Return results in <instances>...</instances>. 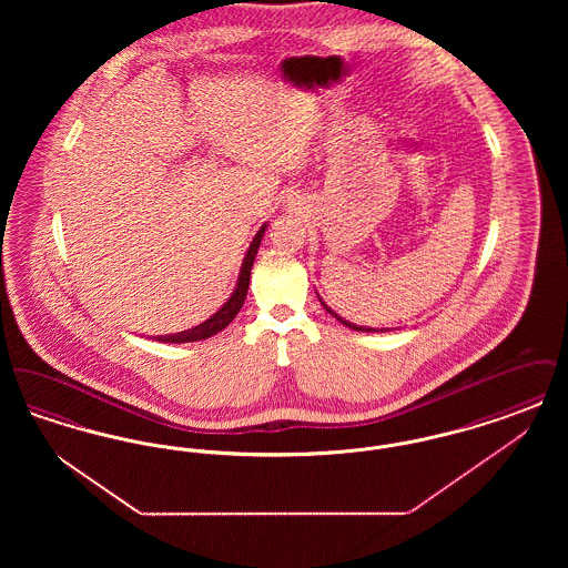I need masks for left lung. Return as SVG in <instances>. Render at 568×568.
I'll return each instance as SVG.
<instances>
[{"label":"left lung","mask_w":568,"mask_h":568,"mask_svg":"<svg viewBox=\"0 0 568 568\" xmlns=\"http://www.w3.org/2000/svg\"><path fill=\"white\" fill-rule=\"evenodd\" d=\"M320 300H322V297H320ZM322 304H324L325 311H327V313H329V315H332V317H336V320H338V322H341V324L347 325V327H352V329H357V332H375V329H371V327H362V325H355V324H352V322H347V320H343V317H341V315H336V313H334V311H332V308H329V306H327V304H325L324 300H322Z\"/></svg>","instance_id":"obj_1"}]
</instances>
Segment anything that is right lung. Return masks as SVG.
<instances>
[{
    "label": "right lung",
    "mask_w": 568,
    "mask_h": 568,
    "mask_svg": "<svg viewBox=\"0 0 568 568\" xmlns=\"http://www.w3.org/2000/svg\"><path fill=\"white\" fill-rule=\"evenodd\" d=\"M264 232H266V225L260 227V232L255 234L253 243H251L246 255H244L243 268H241V274H239V283H236L234 294L216 311L215 315H213L211 320H206L204 324L195 325V327L185 329V332L168 334V336H158V341H163V343H193V341H204V338L213 336L216 332H221L223 327H227V325L232 324V320H234V317L239 315V311L243 308L246 290H248V278H251V268H253V262H255L260 243H262V239H264Z\"/></svg>",
    "instance_id": "right-lung-1"
}]
</instances>
